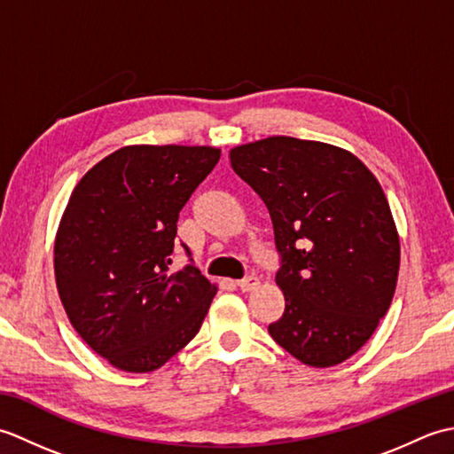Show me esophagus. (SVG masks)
I'll return each mask as SVG.
<instances>
[{
	"instance_id": "esophagus-1",
	"label": "esophagus",
	"mask_w": 454,
	"mask_h": 454,
	"mask_svg": "<svg viewBox=\"0 0 454 454\" xmlns=\"http://www.w3.org/2000/svg\"><path fill=\"white\" fill-rule=\"evenodd\" d=\"M257 285H259V278H257V277H254V275H249V277L242 278V281H238L239 291H244V293L254 291V288H255Z\"/></svg>"
}]
</instances>
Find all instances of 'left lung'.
<instances>
[{"label": "left lung", "instance_id": "8db88e82", "mask_svg": "<svg viewBox=\"0 0 454 454\" xmlns=\"http://www.w3.org/2000/svg\"><path fill=\"white\" fill-rule=\"evenodd\" d=\"M267 205L281 255L285 312L269 333L308 366L349 359L388 312L400 239L387 195L351 152L271 137L230 152Z\"/></svg>", "mask_w": 454, "mask_h": 454}]
</instances>
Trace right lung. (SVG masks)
Masks as SVG:
<instances>
[{
  "label": "right lung",
  "instance_id": "add662e5",
  "mask_svg": "<svg viewBox=\"0 0 454 454\" xmlns=\"http://www.w3.org/2000/svg\"><path fill=\"white\" fill-rule=\"evenodd\" d=\"M218 160L210 146H127L67 200L54 244L58 294L82 340L121 371L160 369L200 330L216 285L192 263L169 265L179 210Z\"/></svg>",
  "mask_w": 454,
  "mask_h": 454
}]
</instances>
